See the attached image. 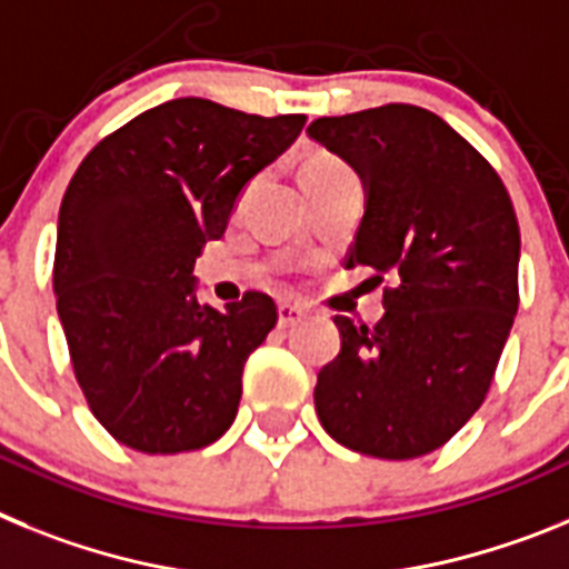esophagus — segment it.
I'll list each match as a JSON object with an SVG mask.
<instances>
[{
	"label": "esophagus",
	"instance_id": "34e87169",
	"mask_svg": "<svg viewBox=\"0 0 569 569\" xmlns=\"http://www.w3.org/2000/svg\"><path fill=\"white\" fill-rule=\"evenodd\" d=\"M306 318V309L298 303H280L278 306V326L280 329H289V326L300 323Z\"/></svg>",
	"mask_w": 569,
	"mask_h": 569
}]
</instances>
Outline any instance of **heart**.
I'll return each instance as SVG.
<instances>
[{
  "label": "heart",
  "mask_w": 569,
  "mask_h": 569,
  "mask_svg": "<svg viewBox=\"0 0 569 569\" xmlns=\"http://www.w3.org/2000/svg\"><path fill=\"white\" fill-rule=\"evenodd\" d=\"M335 171H349V168H346L343 162L335 160V157H329V154L312 157V160L303 166V177H309V174H335Z\"/></svg>",
  "instance_id": "1"
}]
</instances>
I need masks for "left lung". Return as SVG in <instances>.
<instances>
[{"label":"left lung","mask_w":569,"mask_h":569,"mask_svg":"<svg viewBox=\"0 0 569 569\" xmlns=\"http://www.w3.org/2000/svg\"><path fill=\"white\" fill-rule=\"evenodd\" d=\"M306 134L358 171L367 206L346 269L372 266L387 315H338L315 387L323 429L387 461L435 452L487 398L518 312L521 234L496 168L418 106L320 117Z\"/></svg>","instance_id":"1"}]
</instances>
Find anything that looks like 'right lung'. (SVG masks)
Returning a JSON list of instances; mask_svg holds the SVG:
<instances>
[{
  "instance_id": "add662e5",
  "label": "right lung",
  "mask_w": 569,
  "mask_h": 569,
  "mask_svg": "<svg viewBox=\"0 0 569 569\" xmlns=\"http://www.w3.org/2000/svg\"><path fill=\"white\" fill-rule=\"evenodd\" d=\"M303 126V113L182 97L97 142L68 182L53 257L59 323L88 407L126 447L189 452L234 421L246 360L278 306L263 291L223 312L197 303L194 263Z\"/></svg>"
}]
</instances>
